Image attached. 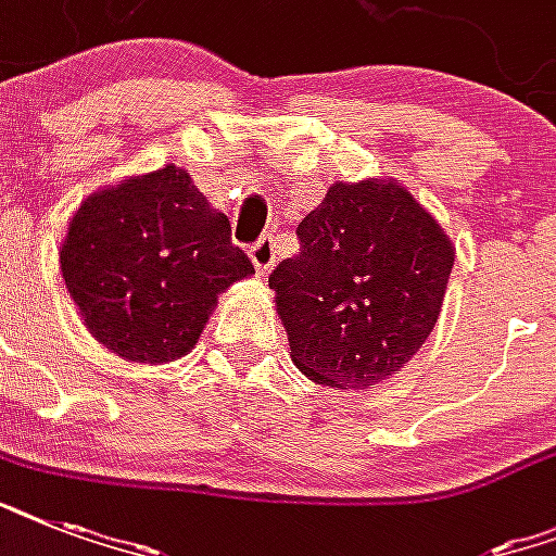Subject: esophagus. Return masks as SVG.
I'll list each match as a JSON object with an SVG mask.
<instances>
[{"instance_id":"1","label":"esophagus","mask_w":556,"mask_h":556,"mask_svg":"<svg viewBox=\"0 0 556 556\" xmlns=\"http://www.w3.org/2000/svg\"><path fill=\"white\" fill-rule=\"evenodd\" d=\"M277 256H279V244L274 236H262V239H256V242L251 244V260L260 274H265V270L274 268Z\"/></svg>"}]
</instances>
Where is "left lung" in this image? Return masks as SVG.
<instances>
[{
	"instance_id": "obj_1",
	"label": "left lung",
	"mask_w": 556,
	"mask_h": 556,
	"mask_svg": "<svg viewBox=\"0 0 556 556\" xmlns=\"http://www.w3.org/2000/svg\"><path fill=\"white\" fill-rule=\"evenodd\" d=\"M270 270L294 364L317 383L371 389L439 320L453 244L401 185H334Z\"/></svg>"
}]
</instances>
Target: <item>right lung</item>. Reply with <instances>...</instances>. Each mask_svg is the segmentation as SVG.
<instances>
[{
    "label": "right lung",
    "mask_w": 556,
    "mask_h": 556,
    "mask_svg": "<svg viewBox=\"0 0 556 556\" xmlns=\"http://www.w3.org/2000/svg\"><path fill=\"white\" fill-rule=\"evenodd\" d=\"M60 265L86 329L138 364L187 355L216 296L253 274L225 213L173 164L83 201Z\"/></svg>",
    "instance_id": "right-lung-1"
}]
</instances>
